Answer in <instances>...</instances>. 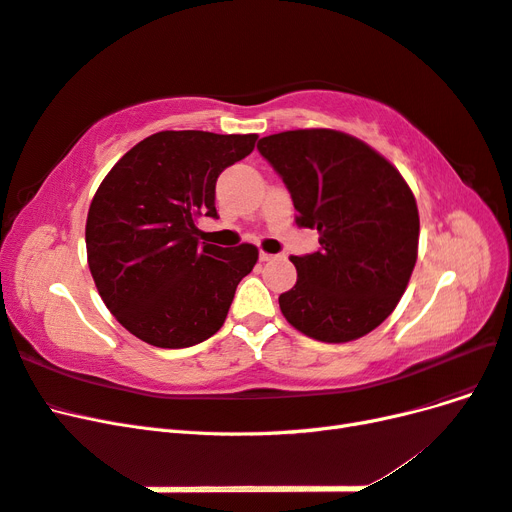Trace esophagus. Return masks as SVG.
Returning <instances> with one entry per match:
<instances>
[{"label":"esophagus","instance_id":"1","mask_svg":"<svg viewBox=\"0 0 512 512\" xmlns=\"http://www.w3.org/2000/svg\"><path fill=\"white\" fill-rule=\"evenodd\" d=\"M260 260L262 262H271V260H275V256L269 254V252H260Z\"/></svg>","mask_w":512,"mask_h":512}]
</instances>
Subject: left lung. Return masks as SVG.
<instances>
[{
	"instance_id": "left-lung-1",
	"label": "left lung",
	"mask_w": 512,
	"mask_h": 512,
	"mask_svg": "<svg viewBox=\"0 0 512 512\" xmlns=\"http://www.w3.org/2000/svg\"><path fill=\"white\" fill-rule=\"evenodd\" d=\"M258 151L290 190L297 224L320 235V252L290 256L297 284L280 294L284 318L324 344L374 331L416 265L421 222L410 185L376 149L339 130L271 134Z\"/></svg>"
}]
</instances>
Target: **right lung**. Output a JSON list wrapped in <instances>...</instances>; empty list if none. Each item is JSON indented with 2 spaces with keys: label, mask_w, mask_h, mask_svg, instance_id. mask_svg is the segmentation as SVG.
<instances>
[{
  "label": "right lung",
  "mask_w": 512,
  "mask_h": 512,
  "mask_svg": "<svg viewBox=\"0 0 512 512\" xmlns=\"http://www.w3.org/2000/svg\"><path fill=\"white\" fill-rule=\"evenodd\" d=\"M256 134L164 130L134 145L102 179L85 224L87 262L121 327L156 348H188L222 329L258 247L200 243L215 218V181Z\"/></svg>",
  "instance_id": "1"
}]
</instances>
